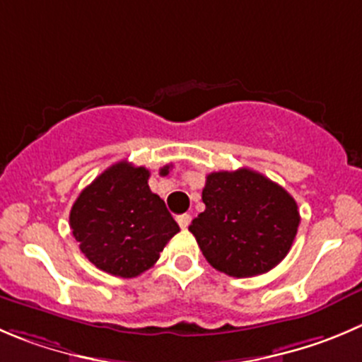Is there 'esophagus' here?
I'll return each mask as SVG.
<instances>
[{"label":"esophagus","mask_w":362,"mask_h":362,"mask_svg":"<svg viewBox=\"0 0 362 362\" xmlns=\"http://www.w3.org/2000/svg\"><path fill=\"white\" fill-rule=\"evenodd\" d=\"M190 222H192L190 215H179L177 216V223H179V227H181V229H187V227L190 226Z\"/></svg>","instance_id":"34e87169"}]
</instances>
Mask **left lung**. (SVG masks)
I'll return each instance as SVG.
<instances>
[{"label":"left lung","instance_id":"8db88e82","mask_svg":"<svg viewBox=\"0 0 362 362\" xmlns=\"http://www.w3.org/2000/svg\"><path fill=\"white\" fill-rule=\"evenodd\" d=\"M206 209L188 227L208 263L230 277H254L277 267L297 236L295 199L250 168L206 175Z\"/></svg>","mask_w":362,"mask_h":362}]
</instances>
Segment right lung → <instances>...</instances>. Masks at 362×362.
Wrapping results in <instances>:
<instances>
[{"label": "right lung", "instance_id": "add662e5", "mask_svg": "<svg viewBox=\"0 0 362 362\" xmlns=\"http://www.w3.org/2000/svg\"><path fill=\"white\" fill-rule=\"evenodd\" d=\"M170 165L161 168L167 174ZM151 172L119 161L78 195L69 223L81 252L99 270L132 279L149 270L179 226L147 185Z\"/></svg>", "mask_w": 362, "mask_h": 362}]
</instances>
